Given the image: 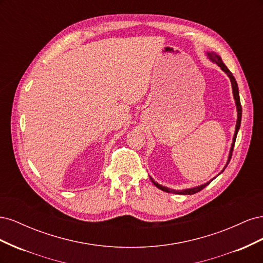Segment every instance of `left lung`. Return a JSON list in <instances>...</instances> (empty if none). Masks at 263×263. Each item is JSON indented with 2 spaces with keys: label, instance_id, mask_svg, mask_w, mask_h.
Here are the masks:
<instances>
[{
  "label": "left lung",
  "instance_id": "obj_1",
  "mask_svg": "<svg viewBox=\"0 0 263 263\" xmlns=\"http://www.w3.org/2000/svg\"><path fill=\"white\" fill-rule=\"evenodd\" d=\"M206 55H208V58L213 61L214 63H216V65L224 71V72L228 76V78L230 79V82H232V87H233V94H234V99H235V104H236V108H237V123H236V128H235V134H234V137H233V144H232V147H230V150H229V155H228V159H227V162L224 166V169L221 170V172L224 171L226 169L227 164L229 163L230 159H232V154H233V150H234V146H235V141H236V137H237V134H238V130H239L240 128V123H241V114H242V109H241V104H240V98H239V90H238V84L236 82V79L234 78L233 73L230 72V71L228 70V68L225 66V63L222 62L221 58L219 57L218 54H216L215 52H208L206 53ZM220 172V173H221ZM219 173V174H220ZM217 177V176H216ZM215 177V178H216ZM151 182L154 183V184L158 187L162 191H164V192L166 193H174V194H181V195H192V194H195L197 192H200L201 190H203L205 186H208L210 183L215 179H212L211 181L204 183V184H201L198 186H194V187H190V189H184V190H173V189H170V187H166V186H163L161 184H159V183H157L153 178H151L149 176Z\"/></svg>",
  "mask_w": 263,
  "mask_h": 263
}]
</instances>
